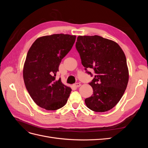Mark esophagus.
Returning <instances> with one entry per match:
<instances>
[{"instance_id":"esophagus-1","label":"esophagus","mask_w":148,"mask_h":148,"mask_svg":"<svg viewBox=\"0 0 148 148\" xmlns=\"http://www.w3.org/2000/svg\"><path fill=\"white\" fill-rule=\"evenodd\" d=\"M75 86H76V87H79L80 86H81V84H80L79 83H75Z\"/></svg>"}]
</instances>
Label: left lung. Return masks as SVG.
<instances>
[{"instance_id":"1","label":"left lung","mask_w":148,"mask_h":148,"mask_svg":"<svg viewBox=\"0 0 148 148\" xmlns=\"http://www.w3.org/2000/svg\"><path fill=\"white\" fill-rule=\"evenodd\" d=\"M76 49L86 72L94 70L95 77L89 84L93 95L84 100L89 109L108 111L117 105L127 88L129 75L127 59L117 43L99 36H79Z\"/></svg>"}]
</instances>
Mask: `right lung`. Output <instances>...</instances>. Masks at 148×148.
I'll use <instances>...</instances> for the list:
<instances>
[{"label":"right lung","instance_id":"1","mask_svg":"<svg viewBox=\"0 0 148 148\" xmlns=\"http://www.w3.org/2000/svg\"><path fill=\"white\" fill-rule=\"evenodd\" d=\"M76 36L55 34L38 38L29 48L23 67L26 89L34 102L48 110L65 105L71 89L56 78L62 59L72 48Z\"/></svg>","mask_w":148,"mask_h":148}]
</instances>
